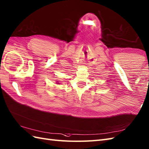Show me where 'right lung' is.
Here are the masks:
<instances>
[{"label":"right lung","instance_id":"1","mask_svg":"<svg viewBox=\"0 0 149 149\" xmlns=\"http://www.w3.org/2000/svg\"><path fill=\"white\" fill-rule=\"evenodd\" d=\"M57 84H59V83H57Z\"/></svg>","mask_w":149,"mask_h":149}]
</instances>
